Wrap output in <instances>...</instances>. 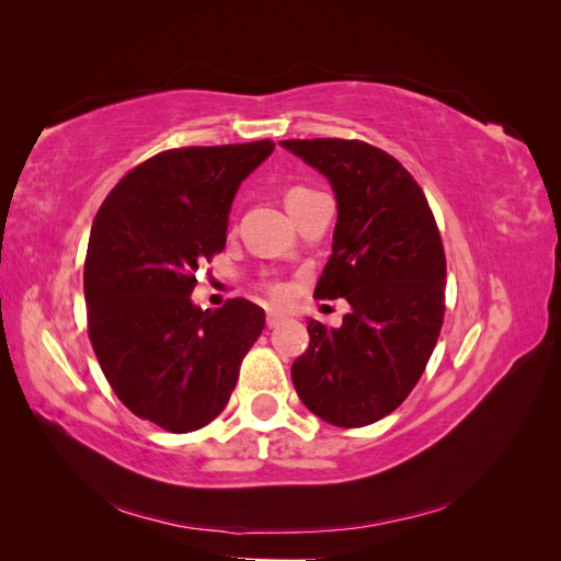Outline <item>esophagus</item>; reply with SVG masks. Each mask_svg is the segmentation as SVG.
Wrapping results in <instances>:
<instances>
[{
  "label": "esophagus",
  "mask_w": 561,
  "mask_h": 561,
  "mask_svg": "<svg viewBox=\"0 0 561 561\" xmlns=\"http://www.w3.org/2000/svg\"><path fill=\"white\" fill-rule=\"evenodd\" d=\"M285 320H287V316H283V313H278V311H268V313H266V325H268V328H278V325H283Z\"/></svg>",
  "instance_id": "esophagus-1"
}]
</instances>
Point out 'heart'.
I'll use <instances>...</instances> for the list:
<instances>
[{
    "label": "heart",
    "mask_w": 561,
    "mask_h": 561,
    "mask_svg": "<svg viewBox=\"0 0 561 561\" xmlns=\"http://www.w3.org/2000/svg\"><path fill=\"white\" fill-rule=\"evenodd\" d=\"M311 194H316V192H313V190H309V186L295 184V186H290V190H285V206L290 208V206H295V203H299L301 198H307V196H311ZM271 295L278 297V299H283V297H285V287L274 285V287H271Z\"/></svg>",
    "instance_id": "obj_1"
}]
</instances>
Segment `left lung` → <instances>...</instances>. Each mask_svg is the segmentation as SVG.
I'll list each match as a JSON object with an SVG mask.
<instances>
[{
	"label": "left lung",
	"instance_id": "1",
	"mask_svg": "<svg viewBox=\"0 0 561 561\" xmlns=\"http://www.w3.org/2000/svg\"><path fill=\"white\" fill-rule=\"evenodd\" d=\"M336 198L332 254L313 297H344L339 328L309 322V348L293 365L299 400L332 426L360 428L412 393L437 344L447 264L416 180L360 140H283Z\"/></svg>",
	"mask_w": 561,
	"mask_h": 561
}]
</instances>
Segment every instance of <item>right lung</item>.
<instances>
[{
	"instance_id": "1",
	"label": "right lung",
	"mask_w": 561,
	"mask_h": 561,
	"mask_svg": "<svg viewBox=\"0 0 561 561\" xmlns=\"http://www.w3.org/2000/svg\"><path fill=\"white\" fill-rule=\"evenodd\" d=\"M274 142L168 149L100 206L83 264L89 336L116 398L171 433L225 410L264 309L231 299L203 311L196 271L227 245L231 203Z\"/></svg>"
}]
</instances>
